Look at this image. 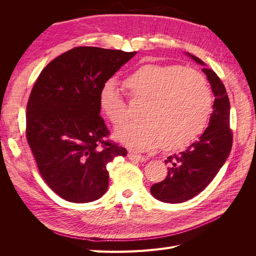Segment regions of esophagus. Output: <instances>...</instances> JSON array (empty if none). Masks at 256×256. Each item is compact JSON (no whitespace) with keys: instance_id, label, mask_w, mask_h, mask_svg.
Here are the masks:
<instances>
[{"instance_id":"1","label":"esophagus","mask_w":256,"mask_h":256,"mask_svg":"<svg viewBox=\"0 0 256 256\" xmlns=\"http://www.w3.org/2000/svg\"><path fill=\"white\" fill-rule=\"evenodd\" d=\"M128 158L131 161H138V162L146 161V158L144 156H141V154H136L131 152H129V154H128Z\"/></svg>"}]
</instances>
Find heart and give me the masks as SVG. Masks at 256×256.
<instances>
[{
    "instance_id": "b5f03b06",
    "label": "heart",
    "mask_w": 256,
    "mask_h": 256,
    "mask_svg": "<svg viewBox=\"0 0 256 256\" xmlns=\"http://www.w3.org/2000/svg\"><path fill=\"white\" fill-rule=\"evenodd\" d=\"M129 94L146 99L142 120L122 124L114 131L116 140L136 150H150L164 144L180 148L203 132L212 99L204 76L178 65L141 66L124 81ZM99 106L114 125L125 120L126 102L110 80L99 92Z\"/></svg>"
}]
</instances>
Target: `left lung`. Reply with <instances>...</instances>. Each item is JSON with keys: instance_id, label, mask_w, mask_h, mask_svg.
Here are the masks:
<instances>
[{"instance_id": "obj_1", "label": "left lung", "mask_w": 256, "mask_h": 256, "mask_svg": "<svg viewBox=\"0 0 256 256\" xmlns=\"http://www.w3.org/2000/svg\"><path fill=\"white\" fill-rule=\"evenodd\" d=\"M196 64L210 84L214 102L208 127L198 140L184 152L168 157V175L152 186V196L164 203H182L202 192L210 184L228 157L233 136L230 129V100L220 78L206 68L202 60L186 52Z\"/></svg>"}]
</instances>
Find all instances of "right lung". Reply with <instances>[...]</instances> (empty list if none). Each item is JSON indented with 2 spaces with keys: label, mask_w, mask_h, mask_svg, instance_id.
I'll list each match as a JSON object with an SVG mask.
<instances>
[{
  "label": "right lung",
  "mask_w": 256,
  "mask_h": 256,
  "mask_svg": "<svg viewBox=\"0 0 256 256\" xmlns=\"http://www.w3.org/2000/svg\"><path fill=\"white\" fill-rule=\"evenodd\" d=\"M136 52L76 47L51 60L34 84L26 106V138L49 188L72 203L102 198L109 187L106 164L125 157L106 141L99 92Z\"/></svg>",
  "instance_id": "add662e5"
}]
</instances>
